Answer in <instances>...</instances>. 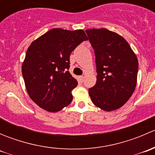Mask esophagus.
Wrapping results in <instances>:
<instances>
[{
    "mask_svg": "<svg viewBox=\"0 0 155 155\" xmlns=\"http://www.w3.org/2000/svg\"><path fill=\"white\" fill-rule=\"evenodd\" d=\"M79 79H80L81 81H83V79H84V76H79Z\"/></svg>",
    "mask_w": 155,
    "mask_h": 155,
    "instance_id": "1",
    "label": "esophagus"
}]
</instances>
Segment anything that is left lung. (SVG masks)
<instances>
[{
	"label": "left lung",
	"instance_id": "obj_1",
	"mask_svg": "<svg viewBox=\"0 0 155 155\" xmlns=\"http://www.w3.org/2000/svg\"><path fill=\"white\" fill-rule=\"evenodd\" d=\"M94 49L97 82L88 90L95 106L104 111L122 107L136 88L138 73L137 55L127 42L106 28L85 31Z\"/></svg>",
	"mask_w": 155,
	"mask_h": 155
}]
</instances>
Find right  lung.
<instances>
[{
	"label": "right lung",
	"mask_w": 155,
	"mask_h": 155,
	"mask_svg": "<svg viewBox=\"0 0 155 155\" xmlns=\"http://www.w3.org/2000/svg\"><path fill=\"white\" fill-rule=\"evenodd\" d=\"M85 40L83 30L54 28L30 45L21 73L29 97L40 108L56 112L71 103L78 82L68 70L70 55Z\"/></svg>",
	"instance_id": "1"
}]
</instances>
